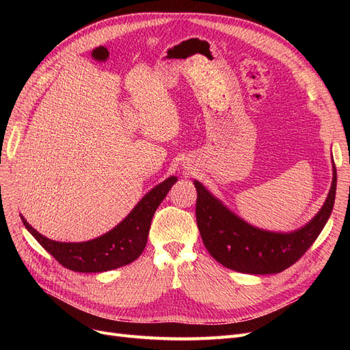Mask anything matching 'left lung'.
<instances>
[{
	"instance_id": "1",
	"label": "left lung",
	"mask_w": 350,
	"mask_h": 350,
	"mask_svg": "<svg viewBox=\"0 0 350 350\" xmlns=\"http://www.w3.org/2000/svg\"><path fill=\"white\" fill-rule=\"evenodd\" d=\"M337 174L333 162L330 191L308 224L292 232H271L250 225L229 210L200 181L196 217L204 247L221 266L248 274H274L291 267L306 252L330 217L336 198Z\"/></svg>"
}]
</instances>
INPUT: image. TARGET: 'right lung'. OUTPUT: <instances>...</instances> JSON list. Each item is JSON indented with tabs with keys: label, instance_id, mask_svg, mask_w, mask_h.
I'll return each instance as SVG.
<instances>
[{
	"label": "right lung",
	"instance_id": "obj_1",
	"mask_svg": "<svg viewBox=\"0 0 350 350\" xmlns=\"http://www.w3.org/2000/svg\"><path fill=\"white\" fill-rule=\"evenodd\" d=\"M178 181L169 176L152 188L129 215L107 234L84 242H59L44 237L22 217L23 225L35 239L62 266L79 273H100L133 262L144 251L156 208L171 187Z\"/></svg>",
	"mask_w": 350,
	"mask_h": 350
}]
</instances>
